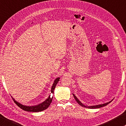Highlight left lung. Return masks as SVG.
I'll list each match as a JSON object with an SVG mask.
<instances>
[{"mask_svg": "<svg viewBox=\"0 0 126 126\" xmlns=\"http://www.w3.org/2000/svg\"><path fill=\"white\" fill-rule=\"evenodd\" d=\"M73 96H74V99H75V100H76V101L78 103V104L80 105V106H83V107H86V108H88V109H98V108H100V107H104V106H106V105H108L109 104H110L112 100H113V99L111 100L110 101H109L108 102H106V103H104V104H99V105H93V106H86V105H84L83 103H81V102L80 101V100L78 99V98L76 96H75L74 94H73Z\"/></svg>", "mask_w": 126, "mask_h": 126, "instance_id": "left-lung-1", "label": "left lung"}]
</instances>
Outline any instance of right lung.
<instances>
[{
  "label": "right lung",
  "mask_w": 126,
  "mask_h": 126,
  "mask_svg": "<svg viewBox=\"0 0 126 126\" xmlns=\"http://www.w3.org/2000/svg\"><path fill=\"white\" fill-rule=\"evenodd\" d=\"M59 79H60V78L57 77V78L54 80L53 84H52L51 92V93L53 94L54 90L56 88V86L58 83V82L59 81ZM11 97L13 98L14 101L15 103L18 106H19L20 108L23 110L24 111H28V112H40L42 111L45 110L47 109L48 107L51 104L52 102V99H53V96L51 97V95H49V96L44 101L40 103V104H38L36 105H33V106H26V105H24L21 104H20V102H17L16 101L14 98H13L11 96Z\"/></svg>",
  "instance_id": "obj_1"
}]
</instances>
